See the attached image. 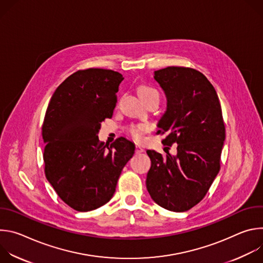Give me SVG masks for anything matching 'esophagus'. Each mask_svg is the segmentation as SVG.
Here are the masks:
<instances>
[{
	"instance_id": "esophagus-1",
	"label": "esophagus",
	"mask_w": 263,
	"mask_h": 263,
	"mask_svg": "<svg viewBox=\"0 0 263 263\" xmlns=\"http://www.w3.org/2000/svg\"><path fill=\"white\" fill-rule=\"evenodd\" d=\"M143 151H144L143 147H141L140 145H136V146H135V153H136V154H140V153H142Z\"/></svg>"
}]
</instances>
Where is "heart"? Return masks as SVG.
I'll return each mask as SVG.
<instances>
[{"label": "heart", "instance_id": "heart-1", "mask_svg": "<svg viewBox=\"0 0 263 263\" xmlns=\"http://www.w3.org/2000/svg\"><path fill=\"white\" fill-rule=\"evenodd\" d=\"M138 93L140 96L141 99L153 95V93H158L156 89L149 87V86H145V85H141L138 87ZM149 129V127L146 124H132L128 127L127 132L128 134L135 140H140L143 136V134L145 132H147Z\"/></svg>", "mask_w": 263, "mask_h": 263}]
</instances>
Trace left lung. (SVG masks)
Returning <instances> with one entry per match:
<instances>
[{
  "label": "left lung",
  "instance_id": "8db88e82",
  "mask_svg": "<svg viewBox=\"0 0 263 263\" xmlns=\"http://www.w3.org/2000/svg\"><path fill=\"white\" fill-rule=\"evenodd\" d=\"M154 79L167 99L157 133H167L164 144L177 143V155L147 149L146 190L159 206L183 212L203 200L219 172L226 136L221 107L212 84L195 68L168 66Z\"/></svg>",
  "mask_w": 263,
  "mask_h": 263
}]
</instances>
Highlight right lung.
<instances>
[{
    "label": "right lung",
    "instance_id": "obj_1",
    "mask_svg": "<svg viewBox=\"0 0 263 263\" xmlns=\"http://www.w3.org/2000/svg\"><path fill=\"white\" fill-rule=\"evenodd\" d=\"M123 74L104 68L77 70L55 90L42 134L45 174L59 198L80 211L97 209L114 196L135 145L125 137L110 146L98 137L112 118Z\"/></svg>",
    "mask_w": 263,
    "mask_h": 263
}]
</instances>
